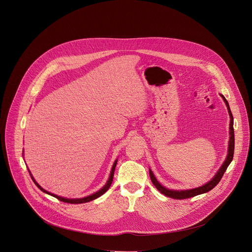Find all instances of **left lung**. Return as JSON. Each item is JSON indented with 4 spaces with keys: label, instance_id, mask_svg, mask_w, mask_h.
I'll list each match as a JSON object with an SVG mask.
<instances>
[{
    "label": "left lung",
    "instance_id": "8db88e82",
    "mask_svg": "<svg viewBox=\"0 0 252 252\" xmlns=\"http://www.w3.org/2000/svg\"><path fill=\"white\" fill-rule=\"evenodd\" d=\"M223 100L225 101L227 108H228V112L230 115V140H229V149H228V155L227 158L225 160V162L223 163V165L221 166V168L219 169V171L217 172V174L214 176V178L208 182L207 184H205L204 186H201L199 188L196 189H187V190H174V189H168L166 188H164L162 185L159 184V182L156 180L155 176L153 175L152 171L149 170V175H150V179L153 183V185L155 186V188L164 195L171 197V198H175V199H186V198H190L193 196H196L198 194H202L205 192L210 191L211 189H213L221 181L222 177L224 176V173L226 172L227 168L229 167V165L231 164V162L233 161L234 158V150H235V131H234V117L233 114L231 112L230 106L228 101L226 100V98L221 94Z\"/></svg>",
    "mask_w": 252,
    "mask_h": 252
}]
</instances>
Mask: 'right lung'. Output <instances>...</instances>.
Listing matches in <instances>:
<instances>
[{
    "mask_svg": "<svg viewBox=\"0 0 252 252\" xmlns=\"http://www.w3.org/2000/svg\"><path fill=\"white\" fill-rule=\"evenodd\" d=\"M117 162H118V160H116L115 161V163H114V165H113V167H112V171H111V174H110V177H109V180H108V182L106 183V185L99 190V191H97V192H95V193H93V194H91V195H88V196H86V197H83V198H76V199H69V198H64V197H62V196H58V195H56V194H53V193H51V192H49V191H47V190H45L44 189H42L37 183H36V181L34 180V178L32 177V175L30 174V172H29V174H30V177H31V179H32V181L34 182V184L36 185V187H38L39 188V189H41L43 192H45V193H47V194H49V195H52V196H54V197H56L57 199H59L60 201H63V202H66V203H71V204H78V203H86V202H89V201H91V200H94V199H96V198H98V197H100L102 194H104L109 189H110V187H111V185H112V182H113V178H114V172H115V168H116V166H117Z\"/></svg>",
    "mask_w": 252,
    "mask_h": 252,
    "instance_id": "add662e5",
    "label": "right lung"
}]
</instances>
